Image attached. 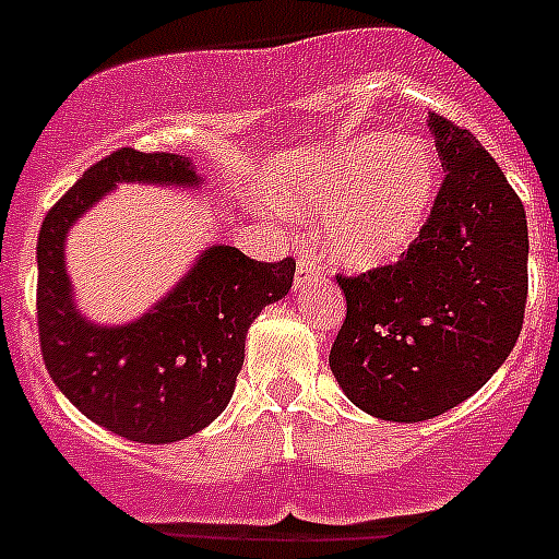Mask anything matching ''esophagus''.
<instances>
[{
	"instance_id": "esophagus-1",
	"label": "esophagus",
	"mask_w": 559,
	"mask_h": 559,
	"mask_svg": "<svg viewBox=\"0 0 559 559\" xmlns=\"http://www.w3.org/2000/svg\"><path fill=\"white\" fill-rule=\"evenodd\" d=\"M316 276H319V271H316L313 257L299 254V269H296V276H294V288L302 290L310 280H316Z\"/></svg>"
}]
</instances>
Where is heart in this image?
<instances>
[{
	"instance_id": "obj_1",
	"label": "heart",
	"mask_w": 559,
	"mask_h": 559,
	"mask_svg": "<svg viewBox=\"0 0 559 559\" xmlns=\"http://www.w3.org/2000/svg\"><path fill=\"white\" fill-rule=\"evenodd\" d=\"M439 192L437 153L423 140L372 131L341 142L283 192L290 215L322 218V249L353 271L406 254L431 221Z\"/></svg>"
}]
</instances>
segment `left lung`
Returning a JSON list of instances; mask_svg holds the SVG:
<instances>
[{"label":"left lung","instance_id":"left-lung-1","mask_svg":"<svg viewBox=\"0 0 559 559\" xmlns=\"http://www.w3.org/2000/svg\"><path fill=\"white\" fill-rule=\"evenodd\" d=\"M445 181L397 263L338 276L330 369L360 412L423 423L476 394L515 347L530 290L521 199L467 128L428 114Z\"/></svg>","mask_w":559,"mask_h":559}]
</instances>
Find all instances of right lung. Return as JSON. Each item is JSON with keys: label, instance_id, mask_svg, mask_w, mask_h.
Wrapping results in <instances>:
<instances>
[{"label": "right lung", "instance_id": "add662e5", "mask_svg": "<svg viewBox=\"0 0 559 559\" xmlns=\"http://www.w3.org/2000/svg\"><path fill=\"white\" fill-rule=\"evenodd\" d=\"M122 181L199 187L201 176L185 156L133 147L88 167L38 231V338L49 378L78 412L133 442L165 445L224 412L249 324L288 294L296 263H257L235 246H210L136 322L95 324L72 299L63 246L83 212Z\"/></svg>", "mask_w": 559, "mask_h": 559}]
</instances>
